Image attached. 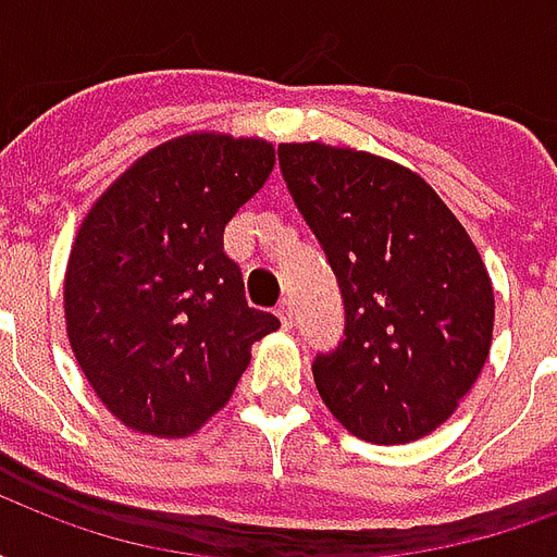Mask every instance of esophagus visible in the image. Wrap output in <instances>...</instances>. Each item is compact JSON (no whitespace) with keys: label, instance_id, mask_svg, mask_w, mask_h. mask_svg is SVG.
<instances>
[{"label":"esophagus","instance_id":"1","mask_svg":"<svg viewBox=\"0 0 557 557\" xmlns=\"http://www.w3.org/2000/svg\"><path fill=\"white\" fill-rule=\"evenodd\" d=\"M277 319H280V325L286 327L289 331L292 325H295V307H292V301H283L277 307Z\"/></svg>","mask_w":557,"mask_h":557}]
</instances>
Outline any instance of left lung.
Returning <instances> with one entry per match:
<instances>
[{"label":"left lung","mask_w":557,"mask_h":557,"mask_svg":"<svg viewBox=\"0 0 557 557\" xmlns=\"http://www.w3.org/2000/svg\"><path fill=\"white\" fill-rule=\"evenodd\" d=\"M280 170L337 274L346 327L315 387L363 442L442 426L478 382L495 295L478 247L418 172L325 143H283Z\"/></svg>","instance_id":"1"}]
</instances>
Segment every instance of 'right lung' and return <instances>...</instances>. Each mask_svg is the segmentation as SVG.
Instances as JSON below:
<instances>
[{
    "mask_svg": "<svg viewBox=\"0 0 557 557\" xmlns=\"http://www.w3.org/2000/svg\"><path fill=\"white\" fill-rule=\"evenodd\" d=\"M274 170V146L187 134L151 148L91 206L71 247L65 325L79 370L125 426L182 438L230 403L280 319L247 307L223 230Z\"/></svg>",
    "mask_w": 557,
    "mask_h": 557,
    "instance_id": "right-lung-1",
    "label": "right lung"
}]
</instances>
